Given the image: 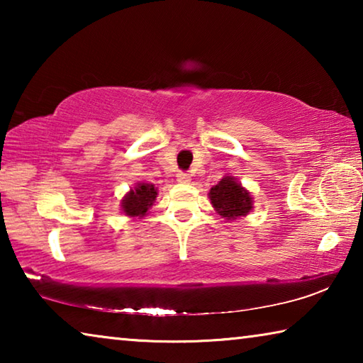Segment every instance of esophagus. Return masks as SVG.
<instances>
[{
	"mask_svg": "<svg viewBox=\"0 0 363 363\" xmlns=\"http://www.w3.org/2000/svg\"><path fill=\"white\" fill-rule=\"evenodd\" d=\"M176 177H177V182H181V184H189L190 182V174L184 173V171H179Z\"/></svg>",
	"mask_w": 363,
	"mask_h": 363,
	"instance_id": "esophagus-1",
	"label": "esophagus"
}]
</instances>
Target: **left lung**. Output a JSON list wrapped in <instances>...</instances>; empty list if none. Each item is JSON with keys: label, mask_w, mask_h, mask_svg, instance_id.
<instances>
[{"label": "left lung", "mask_w": 363, "mask_h": 363, "mask_svg": "<svg viewBox=\"0 0 363 363\" xmlns=\"http://www.w3.org/2000/svg\"><path fill=\"white\" fill-rule=\"evenodd\" d=\"M208 196H210L214 210L229 220L247 216L253 208V199L250 192L232 176L223 177L216 186L211 187Z\"/></svg>", "instance_id": "8db88e82"}]
</instances>
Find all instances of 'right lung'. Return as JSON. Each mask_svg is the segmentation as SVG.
I'll return each mask as SVG.
<instances>
[{
	"label": "right lung",
	"mask_w": 363,
	"mask_h": 363,
	"mask_svg": "<svg viewBox=\"0 0 363 363\" xmlns=\"http://www.w3.org/2000/svg\"><path fill=\"white\" fill-rule=\"evenodd\" d=\"M157 189L153 184L139 182L121 200L123 213L130 218H144L157 199Z\"/></svg>",
	"instance_id": "add662e5"
}]
</instances>
